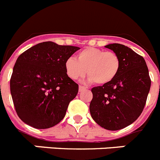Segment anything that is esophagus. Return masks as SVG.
<instances>
[{
  "label": "esophagus",
  "instance_id": "obj_1",
  "mask_svg": "<svg viewBox=\"0 0 160 160\" xmlns=\"http://www.w3.org/2000/svg\"><path fill=\"white\" fill-rule=\"evenodd\" d=\"M86 87H85V86H79L78 87V90H79V92H82V90H86Z\"/></svg>",
  "mask_w": 160,
  "mask_h": 160
}]
</instances>
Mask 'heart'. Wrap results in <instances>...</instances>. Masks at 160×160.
Returning a JSON list of instances; mask_svg holds the SVG:
<instances>
[{
    "label": "heart",
    "mask_w": 160,
    "mask_h": 160,
    "mask_svg": "<svg viewBox=\"0 0 160 160\" xmlns=\"http://www.w3.org/2000/svg\"><path fill=\"white\" fill-rule=\"evenodd\" d=\"M121 60L117 54L95 48H86L78 54L77 59L67 58L65 62L67 75L72 80L82 78L87 72L88 82L98 85L111 82L117 77Z\"/></svg>",
    "instance_id": "heart-1"
}]
</instances>
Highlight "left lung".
Listing matches in <instances>:
<instances>
[{
    "label": "left lung",
    "instance_id": "obj_1",
    "mask_svg": "<svg viewBox=\"0 0 160 160\" xmlns=\"http://www.w3.org/2000/svg\"><path fill=\"white\" fill-rule=\"evenodd\" d=\"M117 54L121 67L111 82L91 90V117L98 124L110 131L125 128L140 117L151 87L144 58L120 43L105 46Z\"/></svg>",
    "mask_w": 160,
    "mask_h": 160
}]
</instances>
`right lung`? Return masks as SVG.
<instances>
[{
    "instance_id": "right-lung-1",
    "label": "right lung",
    "mask_w": 160,
    "mask_h": 160,
    "mask_svg": "<svg viewBox=\"0 0 160 160\" xmlns=\"http://www.w3.org/2000/svg\"><path fill=\"white\" fill-rule=\"evenodd\" d=\"M80 49L48 41L22 53L13 67L10 91L23 122L38 129L49 128L64 118L78 85L67 75L65 62Z\"/></svg>"
}]
</instances>
